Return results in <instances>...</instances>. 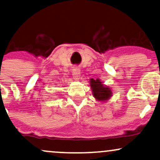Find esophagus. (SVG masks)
Listing matches in <instances>:
<instances>
[{
  "mask_svg": "<svg viewBox=\"0 0 160 160\" xmlns=\"http://www.w3.org/2000/svg\"><path fill=\"white\" fill-rule=\"evenodd\" d=\"M73 78L75 80H78L80 78V71L78 68H74L72 71Z\"/></svg>",
  "mask_w": 160,
  "mask_h": 160,
  "instance_id": "obj_1",
  "label": "esophagus"
}]
</instances>
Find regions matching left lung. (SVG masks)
Instances as JSON below:
<instances>
[{
    "label": "left lung",
    "instance_id": "8db88e82",
    "mask_svg": "<svg viewBox=\"0 0 160 160\" xmlns=\"http://www.w3.org/2000/svg\"><path fill=\"white\" fill-rule=\"evenodd\" d=\"M89 83H90L93 97L98 102H107L112 96L111 88L104 85L103 82L98 78H97L96 80L91 78L89 80Z\"/></svg>",
    "mask_w": 160,
    "mask_h": 160
}]
</instances>
